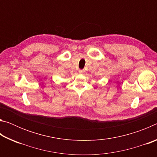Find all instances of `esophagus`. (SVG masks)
Masks as SVG:
<instances>
[{"label":"esophagus","instance_id":"34e87169","mask_svg":"<svg viewBox=\"0 0 157 157\" xmlns=\"http://www.w3.org/2000/svg\"><path fill=\"white\" fill-rule=\"evenodd\" d=\"M79 73H84V70H79Z\"/></svg>","mask_w":157,"mask_h":157}]
</instances>
